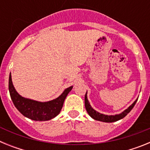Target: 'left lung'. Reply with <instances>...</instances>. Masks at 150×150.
<instances>
[{"instance_id": "1", "label": "left lung", "mask_w": 150, "mask_h": 150, "mask_svg": "<svg viewBox=\"0 0 150 150\" xmlns=\"http://www.w3.org/2000/svg\"><path fill=\"white\" fill-rule=\"evenodd\" d=\"M137 99L134 100L133 104L131 106L127 108L126 110H125L122 112L120 113V114H116V115H110V116H108V115L105 114H102V113H100L98 111H96L95 110H94L91 106L90 105L89 102H88V98H87V91L86 93V95H85V107H86V109L87 112L88 113L90 116H91L92 119L95 120H98V121L100 122H116L118 120H122L125 116L128 114L130 111L132 110V108L134 107L136 102H137Z\"/></svg>"}]
</instances>
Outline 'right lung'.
<instances>
[{
  "label": "right lung",
  "instance_id": "right-lung-1",
  "mask_svg": "<svg viewBox=\"0 0 150 150\" xmlns=\"http://www.w3.org/2000/svg\"><path fill=\"white\" fill-rule=\"evenodd\" d=\"M72 88L73 86L67 88L60 96L54 100L46 102L37 101L21 96L13 86L11 74L9 77V91L13 104L23 116L34 121H47L58 116L66 97Z\"/></svg>",
  "mask_w": 150,
  "mask_h": 150
}]
</instances>
